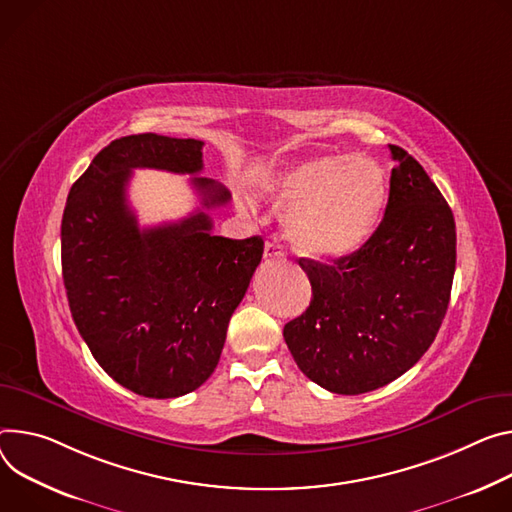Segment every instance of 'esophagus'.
Listing matches in <instances>:
<instances>
[{
  "label": "esophagus",
  "mask_w": 512,
  "mask_h": 512,
  "mask_svg": "<svg viewBox=\"0 0 512 512\" xmlns=\"http://www.w3.org/2000/svg\"><path fill=\"white\" fill-rule=\"evenodd\" d=\"M263 257H265V261H275V259L280 261L286 257V253H284V247L277 241H267L265 249H263Z\"/></svg>",
  "instance_id": "1"
}]
</instances>
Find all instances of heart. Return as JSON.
Masks as SVG:
<instances>
[{"instance_id":"obj_1","label":"heart","mask_w":512,"mask_h":512,"mask_svg":"<svg viewBox=\"0 0 512 512\" xmlns=\"http://www.w3.org/2000/svg\"><path fill=\"white\" fill-rule=\"evenodd\" d=\"M261 192L275 204H290L286 230L302 253L333 259L355 253L374 235L388 179L365 155L324 153L271 171L261 179Z\"/></svg>"}]
</instances>
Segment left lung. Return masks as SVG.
<instances>
[{"instance_id": "obj_1", "label": "left lung", "mask_w": 512, "mask_h": 512, "mask_svg": "<svg viewBox=\"0 0 512 512\" xmlns=\"http://www.w3.org/2000/svg\"><path fill=\"white\" fill-rule=\"evenodd\" d=\"M386 214L369 241L331 265L300 259L312 300L284 327L314 384L335 394L378 390L435 341L455 273V220L427 171L390 145Z\"/></svg>"}]
</instances>
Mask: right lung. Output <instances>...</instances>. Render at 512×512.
Instances as JSON below:
<instances>
[{
    "label": "right lung",
    "instance_id": "obj_1",
    "mask_svg": "<svg viewBox=\"0 0 512 512\" xmlns=\"http://www.w3.org/2000/svg\"><path fill=\"white\" fill-rule=\"evenodd\" d=\"M202 141L130 134L102 149L73 183L61 222L71 316L106 374L147 398L200 388L218 365L228 320L263 255V239L212 235L198 210L141 228L126 200L132 169L198 175ZM202 208L230 200L224 185L192 177Z\"/></svg>",
    "mask_w": 512,
    "mask_h": 512
}]
</instances>
